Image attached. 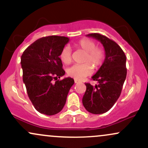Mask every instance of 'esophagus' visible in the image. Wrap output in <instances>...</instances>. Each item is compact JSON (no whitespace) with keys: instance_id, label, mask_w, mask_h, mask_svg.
<instances>
[{"instance_id":"1","label":"esophagus","mask_w":148,"mask_h":148,"mask_svg":"<svg viewBox=\"0 0 148 148\" xmlns=\"http://www.w3.org/2000/svg\"><path fill=\"white\" fill-rule=\"evenodd\" d=\"M79 81H78L77 79H74V83H75V84H77V83H79Z\"/></svg>"}]
</instances>
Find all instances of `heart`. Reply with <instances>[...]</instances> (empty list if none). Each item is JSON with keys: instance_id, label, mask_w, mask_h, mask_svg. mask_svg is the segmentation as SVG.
<instances>
[{"instance_id": "1", "label": "heart", "mask_w": 148, "mask_h": 148, "mask_svg": "<svg viewBox=\"0 0 148 148\" xmlns=\"http://www.w3.org/2000/svg\"><path fill=\"white\" fill-rule=\"evenodd\" d=\"M76 46L86 52L84 58L85 63L74 64L67 69V72L71 77L81 80L91 74L92 72V65L95 68L101 65L104 59L105 53L102 48L96 47L95 42L90 39H81L76 44ZM60 58L63 63H70L72 61V50L69 46H65L62 48Z\"/></svg>"}]
</instances>
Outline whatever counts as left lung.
I'll return each instance as SVG.
<instances>
[{
    "label": "left lung",
    "mask_w": 148,
    "mask_h": 148,
    "mask_svg": "<svg viewBox=\"0 0 148 148\" xmlns=\"http://www.w3.org/2000/svg\"><path fill=\"white\" fill-rule=\"evenodd\" d=\"M87 37L96 39L102 44L105 59L99 70L92 76L97 85L86 84V90L82 102L86 110L93 114H101L109 111L121 94L127 76L126 56L116 42L99 33Z\"/></svg>",
    "instance_id": "8db88e82"
}]
</instances>
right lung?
<instances>
[{"mask_svg": "<svg viewBox=\"0 0 148 148\" xmlns=\"http://www.w3.org/2000/svg\"><path fill=\"white\" fill-rule=\"evenodd\" d=\"M69 41L68 37L57 35L42 37L30 45L21 56L23 81L28 97L35 109L42 114L59 113L74 84L70 77L56 81L65 74L59 56Z\"/></svg>", "mask_w": 148, "mask_h": 148, "instance_id": "1", "label": "right lung"}]
</instances>
